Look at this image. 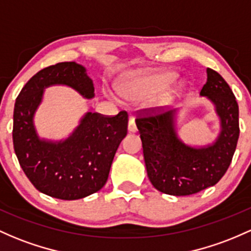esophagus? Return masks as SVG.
<instances>
[{"instance_id":"esophagus-1","label":"esophagus","mask_w":251,"mask_h":251,"mask_svg":"<svg viewBox=\"0 0 251 251\" xmlns=\"http://www.w3.org/2000/svg\"><path fill=\"white\" fill-rule=\"evenodd\" d=\"M128 132H132V133L137 132V126L133 118H130V120H128Z\"/></svg>"}]
</instances>
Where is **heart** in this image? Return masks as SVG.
Returning <instances> with one entry per match:
<instances>
[{"label": "heart", "instance_id": "1", "mask_svg": "<svg viewBox=\"0 0 251 251\" xmlns=\"http://www.w3.org/2000/svg\"><path fill=\"white\" fill-rule=\"evenodd\" d=\"M175 73L161 71V73L137 75L119 84L120 94L131 101H139L167 87L174 79Z\"/></svg>", "mask_w": 251, "mask_h": 251}]
</instances>
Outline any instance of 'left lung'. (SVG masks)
<instances>
[{"label":"left lung","mask_w":251,"mask_h":251,"mask_svg":"<svg viewBox=\"0 0 251 251\" xmlns=\"http://www.w3.org/2000/svg\"><path fill=\"white\" fill-rule=\"evenodd\" d=\"M200 95L213 102L222 121L218 139L206 148H191L177 138L176 111H164V107L137 111L149 180L157 191L176 197L201 192L218 182L232 161L239 137L235 95L226 81L210 68Z\"/></svg>","instance_id":"obj_1"}]
</instances>
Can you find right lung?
<instances>
[{"mask_svg": "<svg viewBox=\"0 0 251 251\" xmlns=\"http://www.w3.org/2000/svg\"><path fill=\"white\" fill-rule=\"evenodd\" d=\"M65 84L84 98L94 96L93 81L75 62L57 63L38 71L25 84L14 107L13 144L19 163L38 191L60 200H76L100 191L107 182L113 158L127 133L128 115L87 113L64 142L40 140L33 115L44 88Z\"/></svg>", "mask_w": 251, "mask_h": 251, "instance_id": "1", "label": "right lung"}]
</instances>
